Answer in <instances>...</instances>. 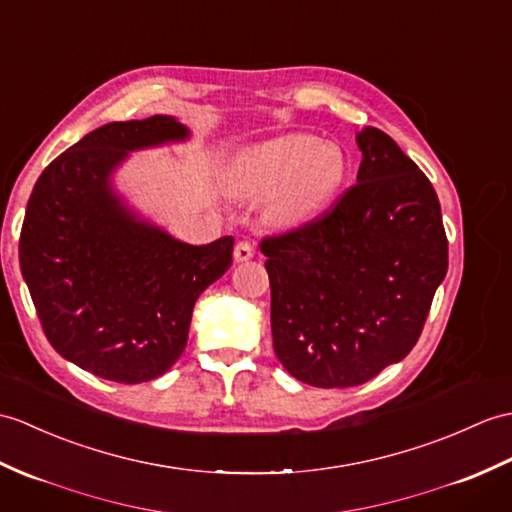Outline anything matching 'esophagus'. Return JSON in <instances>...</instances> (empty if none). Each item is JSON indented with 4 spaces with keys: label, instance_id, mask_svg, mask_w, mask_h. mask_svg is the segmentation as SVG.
I'll use <instances>...</instances> for the list:
<instances>
[{
    "label": "esophagus",
    "instance_id": "obj_1",
    "mask_svg": "<svg viewBox=\"0 0 512 512\" xmlns=\"http://www.w3.org/2000/svg\"><path fill=\"white\" fill-rule=\"evenodd\" d=\"M253 255H255V248L248 240H242L235 244V251H233L235 261H248V259H253Z\"/></svg>",
    "mask_w": 512,
    "mask_h": 512
}]
</instances>
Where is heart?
<instances>
[{"label":"heart","mask_w":512,"mask_h":512,"mask_svg":"<svg viewBox=\"0 0 512 512\" xmlns=\"http://www.w3.org/2000/svg\"><path fill=\"white\" fill-rule=\"evenodd\" d=\"M347 159L334 141L314 135H283L242 154L233 192L246 200L266 195V218L292 227L323 211L344 181Z\"/></svg>","instance_id":"heart-1"}]
</instances>
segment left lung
<instances>
[{"label": "left lung", "instance_id": "left-lung-1", "mask_svg": "<svg viewBox=\"0 0 512 512\" xmlns=\"http://www.w3.org/2000/svg\"><path fill=\"white\" fill-rule=\"evenodd\" d=\"M358 183L301 227L261 237L272 347L292 377L360 386L406 358L447 272L432 183L375 126L358 135Z\"/></svg>", "mask_w": 512, "mask_h": 512}]
</instances>
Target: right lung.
Here are the masks:
<instances>
[{
	"mask_svg": "<svg viewBox=\"0 0 512 512\" xmlns=\"http://www.w3.org/2000/svg\"><path fill=\"white\" fill-rule=\"evenodd\" d=\"M183 137L165 115L95 128L41 172L23 218L19 266L45 338L117 384L150 382L181 358L196 299L233 264L231 235L176 242L109 189L128 150Z\"/></svg>",
	"mask_w": 512,
	"mask_h": 512,
	"instance_id": "add662e5",
	"label": "right lung"
}]
</instances>
